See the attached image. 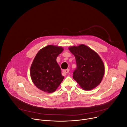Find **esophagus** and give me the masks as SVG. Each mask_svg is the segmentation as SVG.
Segmentation results:
<instances>
[{"label": "esophagus", "mask_w": 127, "mask_h": 127, "mask_svg": "<svg viewBox=\"0 0 127 127\" xmlns=\"http://www.w3.org/2000/svg\"><path fill=\"white\" fill-rule=\"evenodd\" d=\"M63 73H68L69 72V69H65V70H64L63 71Z\"/></svg>", "instance_id": "esophagus-1"}]
</instances>
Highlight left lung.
<instances>
[{"label":"left lung","instance_id":"obj_1","mask_svg":"<svg viewBox=\"0 0 127 127\" xmlns=\"http://www.w3.org/2000/svg\"><path fill=\"white\" fill-rule=\"evenodd\" d=\"M69 50L74 55L77 65L73 72V79L84 90L96 87L104 73V66L99 55L84 45L72 46Z\"/></svg>","mask_w":127,"mask_h":127}]
</instances>
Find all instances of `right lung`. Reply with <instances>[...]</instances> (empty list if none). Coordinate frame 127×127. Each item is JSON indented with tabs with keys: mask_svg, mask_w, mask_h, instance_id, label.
<instances>
[{
	"mask_svg": "<svg viewBox=\"0 0 127 127\" xmlns=\"http://www.w3.org/2000/svg\"><path fill=\"white\" fill-rule=\"evenodd\" d=\"M63 51L62 47L49 45L40 50L33 59L30 69L32 80L45 92H54L64 79L56 61L57 56Z\"/></svg>",
	"mask_w": 127,
	"mask_h": 127,
	"instance_id": "add662e5",
	"label": "right lung"
}]
</instances>
